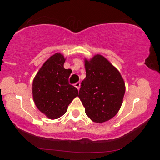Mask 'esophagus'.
<instances>
[{"mask_svg": "<svg viewBox=\"0 0 160 160\" xmlns=\"http://www.w3.org/2000/svg\"><path fill=\"white\" fill-rule=\"evenodd\" d=\"M74 85H75V88H76L78 89V90H79L80 87V82H76V83Z\"/></svg>", "mask_w": 160, "mask_h": 160, "instance_id": "1", "label": "esophagus"}]
</instances>
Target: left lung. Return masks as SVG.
Returning a JSON list of instances; mask_svg holds the SVG:
<instances>
[{
    "instance_id": "obj_1",
    "label": "left lung",
    "mask_w": 160,
    "mask_h": 160,
    "mask_svg": "<svg viewBox=\"0 0 160 160\" xmlns=\"http://www.w3.org/2000/svg\"><path fill=\"white\" fill-rule=\"evenodd\" d=\"M86 77L79 97L86 115L95 123L112 119L121 109L126 91L122 76L115 66L100 54L85 58Z\"/></svg>"
}]
</instances>
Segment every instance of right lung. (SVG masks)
<instances>
[{"label":"right lung","mask_w":160,"mask_h":160,"mask_svg":"<svg viewBox=\"0 0 160 160\" xmlns=\"http://www.w3.org/2000/svg\"><path fill=\"white\" fill-rule=\"evenodd\" d=\"M65 61L63 54L54 53L40 68L32 83L34 104L49 119L63 116L68 105L78 96L77 88L68 82L72 70L65 69Z\"/></svg>","instance_id":"right-lung-1"}]
</instances>
